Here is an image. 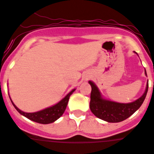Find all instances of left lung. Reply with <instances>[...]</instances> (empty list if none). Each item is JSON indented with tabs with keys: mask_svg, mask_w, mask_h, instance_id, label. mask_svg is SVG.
<instances>
[{
	"mask_svg": "<svg viewBox=\"0 0 154 154\" xmlns=\"http://www.w3.org/2000/svg\"><path fill=\"white\" fill-rule=\"evenodd\" d=\"M145 74L146 71L145 69ZM88 83L92 87L91 96H90V110L97 118L100 119L108 122H119L127 119L132 116L137 110L141 107L144 102L145 98L148 92L149 85H146L144 93L138 100L131 103H118L115 101L104 99L97 86L92 81H89Z\"/></svg>",
	"mask_w": 154,
	"mask_h": 154,
	"instance_id": "left-lung-1",
	"label": "left lung"
}]
</instances>
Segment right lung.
<instances>
[{
  "label": "right lung",
  "instance_id": "1",
  "mask_svg": "<svg viewBox=\"0 0 154 154\" xmlns=\"http://www.w3.org/2000/svg\"><path fill=\"white\" fill-rule=\"evenodd\" d=\"M75 90H76V88H73L72 91H70L68 94L66 95L64 98L61 100L58 103H57L54 105L47 107V108L38 111V112H32V113H27V112H24L20 110L18 107L15 105L14 103L11 100V98H10V100H11L12 105L14 106L15 108L17 110V112L21 114L22 116H25L26 118H27L30 120L38 122V123L49 124V123H52L57 119H58L63 115L65 110L67 107V104H68L69 97L73 94V92H74Z\"/></svg>",
  "mask_w": 154,
  "mask_h": 154
}]
</instances>
